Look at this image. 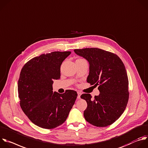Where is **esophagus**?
I'll return each mask as SVG.
<instances>
[{"instance_id": "34e87169", "label": "esophagus", "mask_w": 148, "mask_h": 148, "mask_svg": "<svg viewBox=\"0 0 148 148\" xmlns=\"http://www.w3.org/2000/svg\"><path fill=\"white\" fill-rule=\"evenodd\" d=\"M82 95V93L80 92H77V99H80V96Z\"/></svg>"}]
</instances>
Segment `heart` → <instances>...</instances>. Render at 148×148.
<instances>
[{"label":"heart","mask_w":148,"mask_h":148,"mask_svg":"<svg viewBox=\"0 0 148 148\" xmlns=\"http://www.w3.org/2000/svg\"><path fill=\"white\" fill-rule=\"evenodd\" d=\"M79 60H83V59H79Z\"/></svg>","instance_id":"1"}]
</instances>
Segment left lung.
Returning a JSON list of instances; mask_svg holds the SVG:
<instances>
[{
    "mask_svg": "<svg viewBox=\"0 0 148 148\" xmlns=\"http://www.w3.org/2000/svg\"><path fill=\"white\" fill-rule=\"evenodd\" d=\"M89 63L87 82L99 86V96L93 100L90 94L81 99L87 104L85 120L90 124L104 127L113 124L124 112L129 99L128 79L125 66L116 54L96 48L74 49Z\"/></svg>",
    "mask_w": 148,
    "mask_h": 148,
    "instance_id": "8db88e82",
    "label": "left lung"
}]
</instances>
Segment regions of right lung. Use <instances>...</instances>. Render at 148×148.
Listing matches in <instances>:
<instances>
[{
  "instance_id": "obj_1",
  "label": "right lung",
  "mask_w": 148,
  "mask_h": 148,
  "mask_svg": "<svg viewBox=\"0 0 148 148\" xmlns=\"http://www.w3.org/2000/svg\"><path fill=\"white\" fill-rule=\"evenodd\" d=\"M71 52L55 51L34 57L21 69L18 81L20 105L35 125L53 129L66 120L77 98V92H53V80L61 77V65Z\"/></svg>"
}]
</instances>
